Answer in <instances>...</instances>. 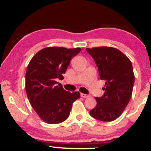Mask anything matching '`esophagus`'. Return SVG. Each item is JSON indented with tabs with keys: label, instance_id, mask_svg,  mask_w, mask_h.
Segmentation results:
<instances>
[{
	"label": "esophagus",
	"instance_id": "1",
	"mask_svg": "<svg viewBox=\"0 0 151 151\" xmlns=\"http://www.w3.org/2000/svg\"><path fill=\"white\" fill-rule=\"evenodd\" d=\"M81 97H83V98H89L90 96H89V95H88V94H85V93H81Z\"/></svg>",
	"mask_w": 151,
	"mask_h": 151
}]
</instances>
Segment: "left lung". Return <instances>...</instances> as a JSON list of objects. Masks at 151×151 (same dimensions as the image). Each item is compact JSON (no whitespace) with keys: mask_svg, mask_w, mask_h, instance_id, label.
I'll list each match as a JSON object with an SVG mask.
<instances>
[{"mask_svg":"<svg viewBox=\"0 0 151 151\" xmlns=\"http://www.w3.org/2000/svg\"><path fill=\"white\" fill-rule=\"evenodd\" d=\"M86 50L97 66L100 79L106 81L104 93L95 98L97 104L90 115L104 122L112 121L120 116L131 99L135 79L132 64L116 48L99 47Z\"/></svg>","mask_w":151,"mask_h":151,"instance_id":"left-lung-1","label":"left lung"}]
</instances>
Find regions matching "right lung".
Wrapping results in <instances>:
<instances>
[{
  "instance_id": "right-lung-1",
  "label": "right lung",
  "mask_w": 151,
  "mask_h": 151,
  "mask_svg": "<svg viewBox=\"0 0 151 151\" xmlns=\"http://www.w3.org/2000/svg\"><path fill=\"white\" fill-rule=\"evenodd\" d=\"M81 48H44L32 58L25 74V90L31 106L40 118L50 124L63 122L70 116L79 91H65L56 80L63 78L71 59Z\"/></svg>"
}]
</instances>
